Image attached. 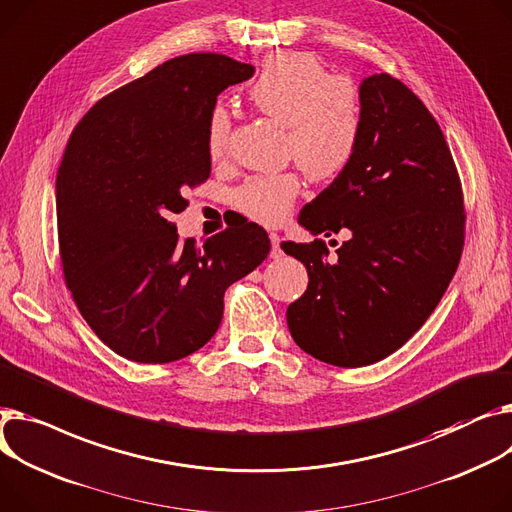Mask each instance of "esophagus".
Returning a JSON list of instances; mask_svg holds the SVG:
<instances>
[{
    "instance_id": "1",
    "label": "esophagus",
    "mask_w": 512,
    "mask_h": 512,
    "mask_svg": "<svg viewBox=\"0 0 512 512\" xmlns=\"http://www.w3.org/2000/svg\"><path fill=\"white\" fill-rule=\"evenodd\" d=\"M269 241H271V259H280L284 253H282V247H280V234L271 232L269 234Z\"/></svg>"
}]
</instances>
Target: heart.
<instances>
[{"instance_id": "obj_1", "label": "heart", "mask_w": 512, "mask_h": 512, "mask_svg": "<svg viewBox=\"0 0 512 512\" xmlns=\"http://www.w3.org/2000/svg\"><path fill=\"white\" fill-rule=\"evenodd\" d=\"M253 107L286 127L284 152L315 183L335 181L356 156L364 129L358 88L331 76L311 53L286 51L267 57L249 86ZM230 113L214 107L208 117V150L222 158L230 142ZM294 173L255 175L234 191V206L267 226L284 222L298 197Z\"/></svg>"}]
</instances>
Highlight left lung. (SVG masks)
Listing matches in <instances>:
<instances>
[{
	"label": "left lung",
	"mask_w": 512,
	"mask_h": 512,
	"mask_svg": "<svg viewBox=\"0 0 512 512\" xmlns=\"http://www.w3.org/2000/svg\"><path fill=\"white\" fill-rule=\"evenodd\" d=\"M360 98L354 160L298 216L313 234L348 228L352 238L337 255L321 238L282 243L309 271L286 313L294 342L342 368L387 358L426 323L465 243L457 166L424 102L389 74L366 78Z\"/></svg>",
	"instance_id": "8db88e82"
}]
</instances>
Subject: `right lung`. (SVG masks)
I'll list each match as a JSON object with an SVG mask.
<instances>
[{"label": "right lung", "instance_id": "right-lung-1", "mask_svg": "<svg viewBox=\"0 0 512 512\" xmlns=\"http://www.w3.org/2000/svg\"><path fill=\"white\" fill-rule=\"evenodd\" d=\"M255 74L218 53L168 59L100 98L57 170V236L65 284L115 354L164 364L206 346L224 292L263 263L269 236L238 220L201 247L173 214L212 173L208 117L218 94Z\"/></svg>", "mask_w": 512, "mask_h": 512}]
</instances>
